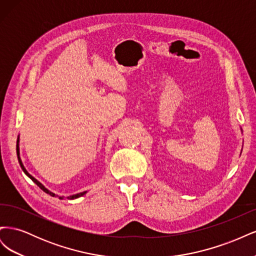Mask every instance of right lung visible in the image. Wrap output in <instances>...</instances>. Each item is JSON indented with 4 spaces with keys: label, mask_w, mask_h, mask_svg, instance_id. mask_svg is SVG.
<instances>
[{
    "label": "right lung",
    "mask_w": 256,
    "mask_h": 256,
    "mask_svg": "<svg viewBox=\"0 0 256 256\" xmlns=\"http://www.w3.org/2000/svg\"><path fill=\"white\" fill-rule=\"evenodd\" d=\"M18 144H17V156H18V160H19V164H20V166H21V168H22V171L26 173V175H28L30 180H32L38 187H40L42 191H44L46 193H48V194H50L51 196H56V193H53V192H51L50 190H48L47 188L44 187V186L42 184V182H38L35 177H33L32 175H30L28 171H26V168H24V166H23V164H22V161H21V158H20V150H19V138H18V142H17ZM85 193H86V191H84V192H80V193H76V194H74V196H67V198L68 200H74V198H80V196H84ZM58 198H60V200H63L64 198V196H58Z\"/></svg>",
    "instance_id": "add662e5"
}]
</instances>
